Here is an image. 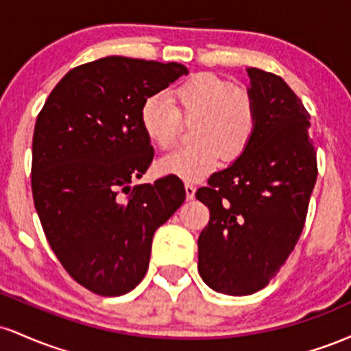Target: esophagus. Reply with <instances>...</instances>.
<instances>
[{
  "label": "esophagus",
  "instance_id": "1",
  "mask_svg": "<svg viewBox=\"0 0 351 351\" xmlns=\"http://www.w3.org/2000/svg\"><path fill=\"white\" fill-rule=\"evenodd\" d=\"M184 191H186V199H193L195 198V193H196V186L191 183L184 184Z\"/></svg>",
  "mask_w": 351,
  "mask_h": 351
}]
</instances>
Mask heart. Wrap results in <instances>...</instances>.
<instances>
[{
    "instance_id": "1",
    "label": "heart",
    "mask_w": 351,
    "mask_h": 351,
    "mask_svg": "<svg viewBox=\"0 0 351 351\" xmlns=\"http://www.w3.org/2000/svg\"><path fill=\"white\" fill-rule=\"evenodd\" d=\"M181 120L195 122L189 138L195 145L168 153L158 171L184 181H201L211 175L221 156L234 162L252 142L257 114L252 99L234 90L228 80L209 72L193 75L170 94V100L152 95L140 110V123L153 145L170 148L176 142Z\"/></svg>"
}]
</instances>
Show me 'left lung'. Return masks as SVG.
Instances as JSON below:
<instances>
[{"label": "left lung", "mask_w": 351, "mask_h": 351, "mask_svg": "<svg viewBox=\"0 0 351 351\" xmlns=\"http://www.w3.org/2000/svg\"><path fill=\"white\" fill-rule=\"evenodd\" d=\"M257 114L243 155L208 180L196 198L209 208L198 237V271L213 291L251 295L295 247L317 181L310 115L284 79L247 69Z\"/></svg>", "instance_id": "left-lung-1"}]
</instances>
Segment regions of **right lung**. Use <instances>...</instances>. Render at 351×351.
Listing matches in <instances>:
<instances>
[{"label": "right lung", "mask_w": 351, "mask_h": 351, "mask_svg": "<svg viewBox=\"0 0 351 351\" xmlns=\"http://www.w3.org/2000/svg\"><path fill=\"white\" fill-rule=\"evenodd\" d=\"M184 74L178 62L108 56L67 72L36 120L31 184L44 234L72 279L99 295L142 282L153 234L186 198L171 175L130 186L153 160L143 102Z\"/></svg>", "instance_id": "add662e5"}]
</instances>
